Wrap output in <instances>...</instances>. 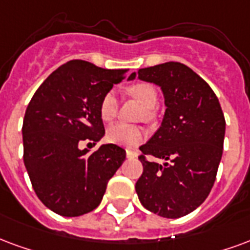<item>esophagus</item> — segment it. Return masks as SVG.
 <instances>
[{
    "label": "esophagus",
    "instance_id": "obj_1",
    "mask_svg": "<svg viewBox=\"0 0 250 250\" xmlns=\"http://www.w3.org/2000/svg\"><path fill=\"white\" fill-rule=\"evenodd\" d=\"M125 155H127V158L128 159L136 158V152H135V151H132V149H125Z\"/></svg>",
    "mask_w": 250,
    "mask_h": 250
}]
</instances>
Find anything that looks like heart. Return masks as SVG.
<instances>
[{"instance_id":"b5f03b06","label":"heart","mask_w":250,"mask_h":250,"mask_svg":"<svg viewBox=\"0 0 250 250\" xmlns=\"http://www.w3.org/2000/svg\"><path fill=\"white\" fill-rule=\"evenodd\" d=\"M128 94L135 99H138L147 108L146 118H149L152 115L151 110L158 103V92L152 84L143 82L135 83L128 88ZM118 108H119V103H118L115 92H106L99 104V114H101L102 119L104 122H111L118 114ZM144 139H146V131L138 125L115 123L108 127V130H107V140L114 144H119V146L134 147V146L142 143Z\"/></svg>"}]
</instances>
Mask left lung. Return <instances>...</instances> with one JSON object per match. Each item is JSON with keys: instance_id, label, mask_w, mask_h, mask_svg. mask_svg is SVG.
I'll return each mask as SVG.
<instances>
[{"instance_id": "8db88e82", "label": "left lung", "mask_w": 250, "mask_h": 250, "mask_svg": "<svg viewBox=\"0 0 250 250\" xmlns=\"http://www.w3.org/2000/svg\"><path fill=\"white\" fill-rule=\"evenodd\" d=\"M138 79L162 88L166 112L152 138L140 147L143 173L135 189L146 209L177 219L200 207L209 195L223 156L225 119L219 99L204 79L179 62L140 68Z\"/></svg>"}]
</instances>
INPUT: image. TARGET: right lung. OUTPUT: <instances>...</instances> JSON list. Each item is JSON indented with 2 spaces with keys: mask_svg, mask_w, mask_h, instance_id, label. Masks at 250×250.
Segmentation results:
<instances>
[{
  "mask_svg": "<svg viewBox=\"0 0 250 250\" xmlns=\"http://www.w3.org/2000/svg\"><path fill=\"white\" fill-rule=\"evenodd\" d=\"M125 73L70 61L31 98L22 125L23 163L38 199L55 213L77 217L95 209L125 162V151L116 144L92 153L79 144L104 136L99 104Z\"/></svg>",
  "mask_w": 250,
  "mask_h": 250,
  "instance_id": "right-lung-1",
  "label": "right lung"
}]
</instances>
